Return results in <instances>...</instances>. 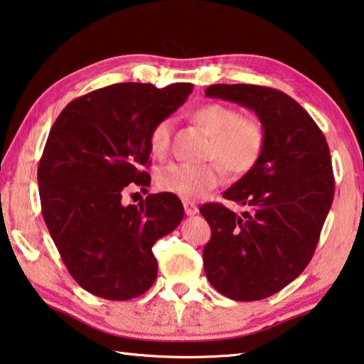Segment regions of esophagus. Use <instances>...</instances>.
I'll use <instances>...</instances> for the list:
<instances>
[{"instance_id": "1", "label": "esophagus", "mask_w": 364, "mask_h": 364, "mask_svg": "<svg viewBox=\"0 0 364 364\" xmlns=\"http://www.w3.org/2000/svg\"><path fill=\"white\" fill-rule=\"evenodd\" d=\"M183 205H184V211H186L188 216H193L196 213H199V208H197V205L194 202H188L186 200Z\"/></svg>"}]
</instances>
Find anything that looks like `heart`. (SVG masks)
Returning <instances> with one entry per match:
<instances>
[{
  "label": "heart",
  "instance_id": "1",
  "mask_svg": "<svg viewBox=\"0 0 364 364\" xmlns=\"http://www.w3.org/2000/svg\"><path fill=\"white\" fill-rule=\"evenodd\" d=\"M193 119L210 135L208 162L203 165L170 164L157 175V186L181 199H199L221 183L223 167L230 175H243L255 167L266 144L262 124L253 117H242L240 111L229 105H202ZM173 121L170 117L157 121L149 132L151 153L157 157L167 154ZM218 161L220 163L217 164Z\"/></svg>",
  "mask_w": 364,
  "mask_h": 364
}]
</instances>
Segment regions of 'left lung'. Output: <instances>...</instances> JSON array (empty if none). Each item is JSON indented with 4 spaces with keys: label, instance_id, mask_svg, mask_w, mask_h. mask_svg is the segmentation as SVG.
Returning <instances> with one entry per match:
<instances>
[{
    "label": "left lung",
    "instance_id": "left-lung-1",
    "mask_svg": "<svg viewBox=\"0 0 364 364\" xmlns=\"http://www.w3.org/2000/svg\"><path fill=\"white\" fill-rule=\"evenodd\" d=\"M205 95L255 111L266 132L259 161L223 194L251 213L237 216L221 203L200 208L211 228L203 248L211 287L234 301H259L291 283L312 259L334 197L331 156L314 119L280 90L215 84Z\"/></svg>",
    "mask_w": 364,
    "mask_h": 364
}]
</instances>
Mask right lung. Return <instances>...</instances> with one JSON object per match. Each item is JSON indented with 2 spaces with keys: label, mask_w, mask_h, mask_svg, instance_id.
Listing matches in <instances>:
<instances>
[{
  "label": "right lung",
  "mask_w": 364,
  "mask_h": 364,
  "mask_svg": "<svg viewBox=\"0 0 364 364\" xmlns=\"http://www.w3.org/2000/svg\"><path fill=\"white\" fill-rule=\"evenodd\" d=\"M194 85L113 84L68 103L49 132L38 167L46 226L85 291L127 301L153 287V245L184 216L175 194L124 205L129 184L149 186V132L186 102Z\"/></svg>",
  "instance_id": "add662e5"
}]
</instances>
